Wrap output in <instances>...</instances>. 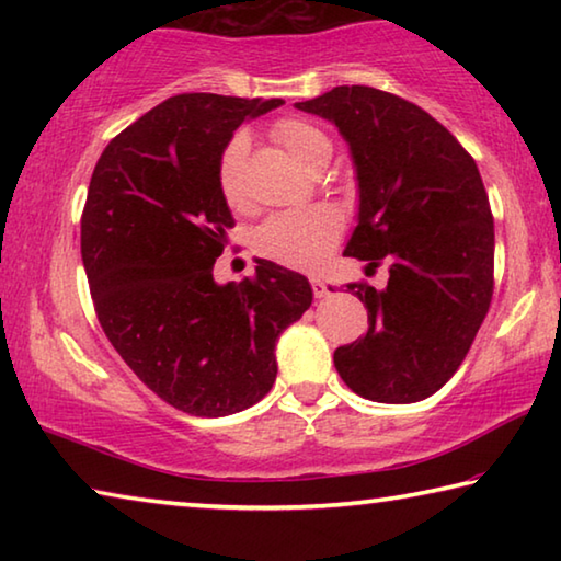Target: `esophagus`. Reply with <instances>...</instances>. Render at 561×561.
<instances>
[{
	"instance_id": "obj_1",
	"label": "esophagus",
	"mask_w": 561,
	"mask_h": 561,
	"mask_svg": "<svg viewBox=\"0 0 561 561\" xmlns=\"http://www.w3.org/2000/svg\"><path fill=\"white\" fill-rule=\"evenodd\" d=\"M311 289H314V297L317 299H321V297H327L329 294V287H327V282L321 279V277H311Z\"/></svg>"
}]
</instances>
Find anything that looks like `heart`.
<instances>
[{"label":"heart","mask_w":561,"mask_h":561,"mask_svg":"<svg viewBox=\"0 0 561 561\" xmlns=\"http://www.w3.org/2000/svg\"><path fill=\"white\" fill-rule=\"evenodd\" d=\"M272 138L284 148L294 163L307 168L309 173L324 168L331 158V140L324 130L299 118H284L272 126ZM247 138L234 136L225 146L217 163V183L225 203L242 210L247 207L244 190V156ZM341 234V215L329 205H311L301 210H284L264 220L254 232V250L262 257L274 260L287 267L311 270L327 257Z\"/></svg>","instance_id":"b5f03b06"}]
</instances>
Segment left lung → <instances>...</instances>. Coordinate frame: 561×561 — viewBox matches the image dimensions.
<instances>
[{
	"instance_id": "8db88e82",
	"label": "left lung",
	"mask_w": 561,
	"mask_h": 561,
	"mask_svg": "<svg viewBox=\"0 0 561 561\" xmlns=\"http://www.w3.org/2000/svg\"><path fill=\"white\" fill-rule=\"evenodd\" d=\"M299 111L327 118L348 144L358 215L346 257L378 267L383 289L348 284L368 331L334 351L351 391L415 403L458 371L492 299L495 227L480 170L431 113L371 87H336Z\"/></svg>"
}]
</instances>
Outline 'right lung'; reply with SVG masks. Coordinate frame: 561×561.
<instances>
[{
    "label": "right lung",
    "mask_w": 561,
    "mask_h": 561,
    "mask_svg": "<svg viewBox=\"0 0 561 561\" xmlns=\"http://www.w3.org/2000/svg\"><path fill=\"white\" fill-rule=\"evenodd\" d=\"M282 99L180 93L103 150L81 217V260L113 348L150 391L203 417L240 413L277 378V339L311 307L299 272L254 260L217 284L234 225L217 183L225 146Z\"/></svg>",
    "instance_id": "obj_1"
}]
</instances>
